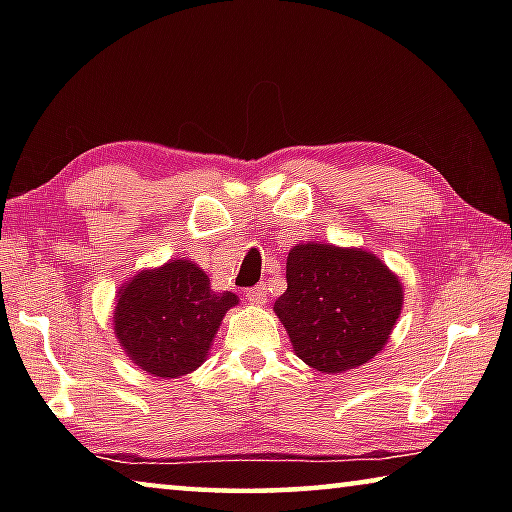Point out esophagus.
<instances>
[{
    "label": "esophagus",
    "instance_id": "1",
    "mask_svg": "<svg viewBox=\"0 0 512 512\" xmlns=\"http://www.w3.org/2000/svg\"><path fill=\"white\" fill-rule=\"evenodd\" d=\"M246 300L250 305H264L266 302V287L264 284H257V287H250L246 291Z\"/></svg>",
    "mask_w": 512,
    "mask_h": 512
}]
</instances>
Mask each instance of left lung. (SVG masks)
I'll use <instances>...</instances> for the list:
<instances>
[{
    "label": "left lung",
    "instance_id": "obj_1",
    "mask_svg": "<svg viewBox=\"0 0 512 512\" xmlns=\"http://www.w3.org/2000/svg\"><path fill=\"white\" fill-rule=\"evenodd\" d=\"M298 357L327 375L363 366L384 348L400 318L402 284L357 248H291L287 291L275 300Z\"/></svg>",
    "mask_w": 512,
    "mask_h": 512
}]
</instances>
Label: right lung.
<instances>
[{"instance_id":"right-lung-1","label":"right lung","mask_w":512,"mask_h":512,"mask_svg":"<svg viewBox=\"0 0 512 512\" xmlns=\"http://www.w3.org/2000/svg\"><path fill=\"white\" fill-rule=\"evenodd\" d=\"M235 293H216L187 259H171L124 284L115 309V334L128 357L155 377H180L205 361Z\"/></svg>"}]
</instances>
